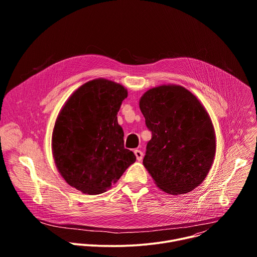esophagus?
<instances>
[{"mask_svg":"<svg viewBox=\"0 0 257 257\" xmlns=\"http://www.w3.org/2000/svg\"><path fill=\"white\" fill-rule=\"evenodd\" d=\"M134 155L136 156V159H137L138 162H140V161L142 160V158H143L142 152H140V151H138V150H135V151H134Z\"/></svg>","mask_w":257,"mask_h":257,"instance_id":"34e87169","label":"esophagus"}]
</instances>
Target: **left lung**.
Instances as JSON below:
<instances>
[{
  "label": "left lung",
  "instance_id": "obj_1",
  "mask_svg": "<svg viewBox=\"0 0 257 257\" xmlns=\"http://www.w3.org/2000/svg\"><path fill=\"white\" fill-rule=\"evenodd\" d=\"M139 107L153 134L143 166L163 191H192L207 176L215 156L214 129L205 107L191 91L176 84L149 89Z\"/></svg>",
  "mask_w": 257,
  "mask_h": 257
}]
</instances>
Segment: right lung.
<instances>
[{"mask_svg": "<svg viewBox=\"0 0 257 257\" xmlns=\"http://www.w3.org/2000/svg\"><path fill=\"white\" fill-rule=\"evenodd\" d=\"M127 89L97 78L73 92L55 122L52 152L56 167L71 187L84 194L105 192L136 157L124 148L117 114Z\"/></svg>", "mask_w": 257, "mask_h": 257, "instance_id": "add662e5", "label": "right lung"}]
</instances>
